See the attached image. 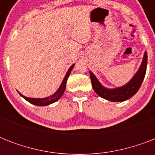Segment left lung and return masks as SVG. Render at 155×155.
<instances>
[{
  "label": "left lung",
  "mask_w": 155,
  "mask_h": 155,
  "mask_svg": "<svg viewBox=\"0 0 155 155\" xmlns=\"http://www.w3.org/2000/svg\"><path fill=\"white\" fill-rule=\"evenodd\" d=\"M147 52L145 51L141 66L136 74L134 75V77L126 84L115 88H107L104 87L99 82V80H97L96 75L91 71H89L92 87L95 92H97V94L99 95L100 97L104 99L113 102L125 101L137 93L142 85V81L144 80L146 71H147Z\"/></svg>",
  "instance_id": "obj_1"
}]
</instances>
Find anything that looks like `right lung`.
Instances as JSON below:
<instances>
[{"label": "right lung", "instance_id": "add662e5", "mask_svg": "<svg viewBox=\"0 0 155 155\" xmlns=\"http://www.w3.org/2000/svg\"><path fill=\"white\" fill-rule=\"evenodd\" d=\"M75 64H73L70 67V68L68 69V72L66 74L65 77L63 79V82L61 84V85L58 87V89L56 91L53 95L50 96L48 97H45V98H30V97H26L25 96H23L22 94H21L19 92V94L21 96V97L24 98L25 100H26L28 102H30V104H33L37 106H46V105H49L51 104L54 103V102L57 101L58 100L60 99V97L63 96V94L64 93V91L66 89V84H67V81H68V76L71 74V71H72V68H74Z\"/></svg>", "mask_w": 155, "mask_h": 155}]
</instances>
